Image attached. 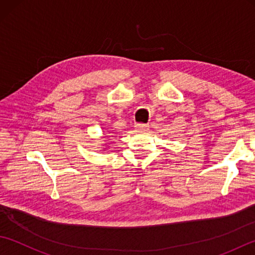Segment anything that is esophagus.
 <instances>
[{
	"label": "esophagus",
	"mask_w": 255,
	"mask_h": 255,
	"mask_svg": "<svg viewBox=\"0 0 255 255\" xmlns=\"http://www.w3.org/2000/svg\"><path fill=\"white\" fill-rule=\"evenodd\" d=\"M136 129H137L138 131L144 132V131H148L149 130V126H148V125H145V124H137L136 125Z\"/></svg>",
	"instance_id": "obj_1"
}]
</instances>
